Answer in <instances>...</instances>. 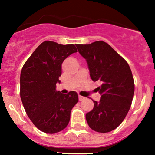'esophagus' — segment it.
Listing matches in <instances>:
<instances>
[{
  "label": "esophagus",
  "instance_id": "obj_1",
  "mask_svg": "<svg viewBox=\"0 0 155 155\" xmlns=\"http://www.w3.org/2000/svg\"><path fill=\"white\" fill-rule=\"evenodd\" d=\"M84 99H85V97H82V96L79 95V101H83V100H84Z\"/></svg>",
  "mask_w": 155,
  "mask_h": 155
}]
</instances>
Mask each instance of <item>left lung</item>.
<instances>
[{
  "instance_id": "obj_1",
  "label": "left lung",
  "mask_w": 155,
  "mask_h": 155,
  "mask_svg": "<svg viewBox=\"0 0 155 155\" xmlns=\"http://www.w3.org/2000/svg\"><path fill=\"white\" fill-rule=\"evenodd\" d=\"M76 47L87 61L91 79L101 84L97 88L100 100H93L94 108L85 115L87 123L94 131L110 132L121 124L131 107L134 93L132 73L124 58L105 41Z\"/></svg>"
}]
</instances>
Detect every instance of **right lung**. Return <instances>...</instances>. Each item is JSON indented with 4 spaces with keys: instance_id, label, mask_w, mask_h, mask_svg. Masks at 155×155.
<instances>
[{
    "instance_id": "obj_1",
    "label": "right lung",
    "mask_w": 155,
    "mask_h": 155,
    "mask_svg": "<svg viewBox=\"0 0 155 155\" xmlns=\"http://www.w3.org/2000/svg\"><path fill=\"white\" fill-rule=\"evenodd\" d=\"M74 45L46 41L41 44L23 66L20 95L27 116L36 128L48 134L62 131L68 125L72 108L79 101L77 93L56 90L61 81V64L76 53Z\"/></svg>"
}]
</instances>
